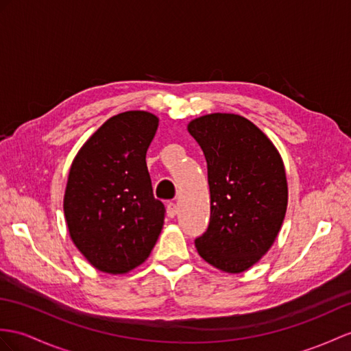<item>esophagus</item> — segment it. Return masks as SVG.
Masks as SVG:
<instances>
[{
  "label": "esophagus",
  "instance_id": "obj_1",
  "mask_svg": "<svg viewBox=\"0 0 351 351\" xmlns=\"http://www.w3.org/2000/svg\"><path fill=\"white\" fill-rule=\"evenodd\" d=\"M167 215H168V217H176L177 216V205L174 204V202H169L168 205H167Z\"/></svg>",
  "mask_w": 351,
  "mask_h": 351
}]
</instances>
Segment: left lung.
Segmentation results:
<instances>
[{"instance_id": "left-lung-1", "label": "left lung", "mask_w": 351, "mask_h": 351, "mask_svg": "<svg viewBox=\"0 0 351 351\" xmlns=\"http://www.w3.org/2000/svg\"><path fill=\"white\" fill-rule=\"evenodd\" d=\"M187 131L204 152L210 186V225L195 247L215 268L240 274L268 253L283 225L289 199L283 159L240 114H204Z\"/></svg>"}]
</instances>
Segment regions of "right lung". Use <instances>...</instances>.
<instances>
[{
	"instance_id": "obj_1",
	"label": "right lung",
	"mask_w": 351,
	"mask_h": 351,
	"mask_svg": "<svg viewBox=\"0 0 351 351\" xmlns=\"http://www.w3.org/2000/svg\"><path fill=\"white\" fill-rule=\"evenodd\" d=\"M159 119L143 110L110 117L77 152L64 215L74 245L98 271L126 274L150 256L165 207L153 196L146 153Z\"/></svg>"
}]
</instances>
